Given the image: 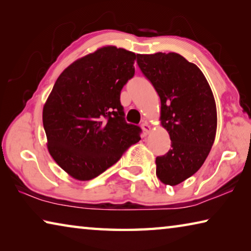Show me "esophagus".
<instances>
[{
    "mask_svg": "<svg viewBox=\"0 0 251 251\" xmlns=\"http://www.w3.org/2000/svg\"><path fill=\"white\" fill-rule=\"evenodd\" d=\"M142 128L144 130V133L148 134V133H150V130H151V126H150V124H148L147 122H144L143 124H142Z\"/></svg>",
    "mask_w": 251,
    "mask_h": 251,
    "instance_id": "1",
    "label": "esophagus"
}]
</instances>
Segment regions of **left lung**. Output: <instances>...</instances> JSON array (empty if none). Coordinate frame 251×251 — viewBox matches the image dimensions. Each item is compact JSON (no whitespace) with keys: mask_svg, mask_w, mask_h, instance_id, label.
<instances>
[{"mask_svg":"<svg viewBox=\"0 0 251 251\" xmlns=\"http://www.w3.org/2000/svg\"><path fill=\"white\" fill-rule=\"evenodd\" d=\"M137 64L160 99V123L172 148L156 158V175L175 186L202 166L215 141L217 110L202 72L177 53L138 54Z\"/></svg>","mask_w":251,"mask_h":251,"instance_id":"1","label":"left lung"}]
</instances>
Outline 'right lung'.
I'll list each match as a JSON object with an SVG mask.
<instances>
[{"mask_svg":"<svg viewBox=\"0 0 251 251\" xmlns=\"http://www.w3.org/2000/svg\"><path fill=\"white\" fill-rule=\"evenodd\" d=\"M137 55L104 46L75 61L54 84L43 108L50 156L78 180H91L141 139L125 121L121 92L135 74Z\"/></svg>","mask_w":251,"mask_h":251,"instance_id":"add662e5","label":"right lung"}]
</instances>
